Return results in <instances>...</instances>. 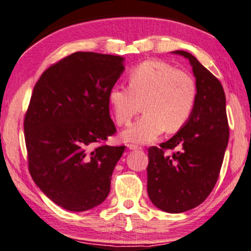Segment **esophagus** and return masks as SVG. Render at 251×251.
Returning a JSON list of instances; mask_svg holds the SVG:
<instances>
[{
    "label": "esophagus",
    "mask_w": 251,
    "mask_h": 251,
    "mask_svg": "<svg viewBox=\"0 0 251 251\" xmlns=\"http://www.w3.org/2000/svg\"><path fill=\"white\" fill-rule=\"evenodd\" d=\"M128 148L130 150H142V147L136 146V144H128Z\"/></svg>",
    "instance_id": "34e87169"
}]
</instances>
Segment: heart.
I'll return each mask as SVG.
<instances>
[{"label": "heart", "instance_id": "1", "mask_svg": "<svg viewBox=\"0 0 251 251\" xmlns=\"http://www.w3.org/2000/svg\"><path fill=\"white\" fill-rule=\"evenodd\" d=\"M129 88L115 85L108 100L119 125H126L141 110L144 115L121 132L129 143L154 142L160 135L176 132L189 120L197 88L189 74L163 61H144L128 74Z\"/></svg>", "mask_w": 251, "mask_h": 251}]
</instances>
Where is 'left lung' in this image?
I'll return each instance as SVG.
<instances>
[{
    "label": "left lung",
    "instance_id": "8db88e82",
    "mask_svg": "<svg viewBox=\"0 0 251 251\" xmlns=\"http://www.w3.org/2000/svg\"><path fill=\"white\" fill-rule=\"evenodd\" d=\"M196 78L197 96L189 120L160 148L150 147L148 195L155 207L170 214L196 208L214 189L228 146L229 126L222 84L195 56L183 50ZM177 146L178 152L164 154Z\"/></svg>",
    "mask_w": 251,
    "mask_h": 251
}]
</instances>
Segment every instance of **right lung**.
<instances>
[{
  "label": "right lung",
  "instance_id": "right-lung-1",
  "mask_svg": "<svg viewBox=\"0 0 251 251\" xmlns=\"http://www.w3.org/2000/svg\"><path fill=\"white\" fill-rule=\"evenodd\" d=\"M122 56L77 51L52 64L32 90L25 117L29 172L52 202L85 211L104 201L125 146L103 144L116 132L109 90L125 72Z\"/></svg>",
  "mask_w": 251,
  "mask_h": 251
}]
</instances>
